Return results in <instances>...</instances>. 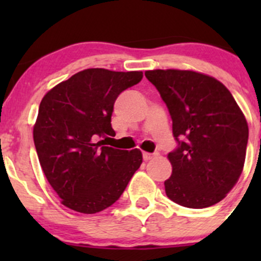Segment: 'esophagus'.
<instances>
[{
  "mask_svg": "<svg viewBox=\"0 0 261 261\" xmlns=\"http://www.w3.org/2000/svg\"><path fill=\"white\" fill-rule=\"evenodd\" d=\"M158 155H159V152H144L143 158L145 162H147V160H151L154 159V158H156Z\"/></svg>",
  "mask_w": 261,
  "mask_h": 261,
  "instance_id": "obj_1",
  "label": "esophagus"
}]
</instances>
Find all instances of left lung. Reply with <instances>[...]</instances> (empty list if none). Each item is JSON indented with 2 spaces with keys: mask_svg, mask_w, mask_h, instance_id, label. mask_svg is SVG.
I'll return each mask as SVG.
<instances>
[{
  "mask_svg": "<svg viewBox=\"0 0 261 261\" xmlns=\"http://www.w3.org/2000/svg\"><path fill=\"white\" fill-rule=\"evenodd\" d=\"M173 121L177 149L168 154L173 172L165 193L188 208L218 203L243 173L249 127L231 92L193 70H146Z\"/></svg>",
  "mask_w": 261,
  "mask_h": 261,
  "instance_id": "left-lung-1",
  "label": "left lung"
}]
</instances>
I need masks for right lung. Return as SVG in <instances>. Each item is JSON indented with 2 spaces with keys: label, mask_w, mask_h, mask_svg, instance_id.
I'll return each instance as SVG.
<instances>
[{
  "label": "right lung",
  "mask_w": 261,
  "mask_h": 261,
  "mask_svg": "<svg viewBox=\"0 0 261 261\" xmlns=\"http://www.w3.org/2000/svg\"><path fill=\"white\" fill-rule=\"evenodd\" d=\"M141 80L143 72L91 68L57 84L41 99L34 144L46 179L68 208L88 215L103 211L140 168V150L114 149L105 141L115 136L116 98Z\"/></svg>",
  "instance_id": "right-lung-1"
}]
</instances>
